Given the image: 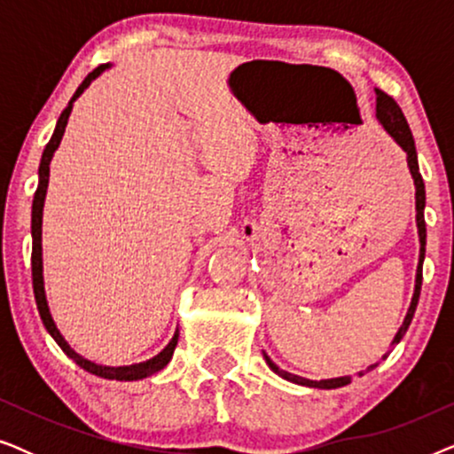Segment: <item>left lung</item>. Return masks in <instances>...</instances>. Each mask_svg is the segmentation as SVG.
<instances>
[{"instance_id": "1", "label": "left lung", "mask_w": 454, "mask_h": 454, "mask_svg": "<svg viewBox=\"0 0 454 454\" xmlns=\"http://www.w3.org/2000/svg\"><path fill=\"white\" fill-rule=\"evenodd\" d=\"M376 117L380 120V123L384 126V129L393 136L396 140V145H399L403 151L407 153V165H409V171H411L413 176V182H415V210H418V229H419V244H421V250H419V264H418V277H415V291H413V300H411V306H409V312L405 316V320H403V325L399 328V333H396V337L393 343L396 345L399 340L403 339V334L407 333L409 325H411L413 320V314H415V308H418V301H419V291H421V269H424V256H426V219H424V208H426V185H424V179H421V173H419V165H418V153H415V140H413V134L411 129H409V123L405 120V115H403V111L399 105L395 103L393 97H388L387 92L378 90L376 89ZM387 357V356H384ZM264 359L266 364H269V368L278 374L285 380L289 382H295V384H301V387H312V388H339V387H345V384H351V376H343V378H331V380H308V378H301V376H295V374H289V372H285L281 368H277L275 364L270 362V357L264 353ZM376 368L374 365H370V370ZM364 374V372H362ZM359 374V376H362Z\"/></svg>"}]
</instances>
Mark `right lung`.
Masks as SVG:
<instances>
[{
    "mask_svg": "<svg viewBox=\"0 0 454 454\" xmlns=\"http://www.w3.org/2000/svg\"><path fill=\"white\" fill-rule=\"evenodd\" d=\"M109 64H103L92 70L89 76L82 80V84L78 86V90L74 92L72 101L67 103V107L61 111L59 120H58V126H55V132L51 136V140L47 142L45 151H43V159H41V167H39V185H36V192H35V200H33V256H30V262H33V289H35V300H36V308H39V314H41V320L45 328L49 331V334L55 339V343L61 347V351L66 353L67 357L74 359L80 368L90 372V374L95 376H101V378H107V380H140V378H146V376H153L157 374L159 370H163L167 364H169V359L173 356V351H176V345H177V337H179V331L173 334L171 343L165 347L163 351L159 353L157 357L148 359L145 364H136V365H126V368H107V365H98V364H92L89 359L80 357L76 351L72 349L70 345L66 343L64 337H61L58 328H55L53 320H51V314H49V308H47V300H45V289H43V262H41V219H43V202H45V194H47V184H49V163H51V157L55 153V148L59 146V140L61 136L66 132V123H67V117L72 114V103L76 101V98L82 95L86 86H89L92 80H95L98 74L103 70H107Z\"/></svg>",
    "mask_w": 454,
    "mask_h": 454,
    "instance_id": "1",
    "label": "right lung"
}]
</instances>
